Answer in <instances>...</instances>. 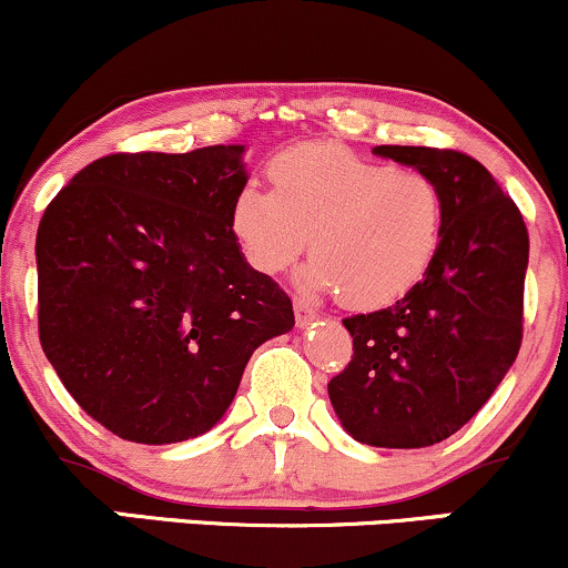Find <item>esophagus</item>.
<instances>
[{
	"instance_id": "34e87169",
	"label": "esophagus",
	"mask_w": 568,
	"mask_h": 568,
	"mask_svg": "<svg viewBox=\"0 0 568 568\" xmlns=\"http://www.w3.org/2000/svg\"><path fill=\"white\" fill-rule=\"evenodd\" d=\"M293 312H296V325L298 328H306L310 323L317 321V312L312 310L304 298H293Z\"/></svg>"
}]
</instances>
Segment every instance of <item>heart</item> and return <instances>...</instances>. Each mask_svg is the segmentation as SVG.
Instances as JSON below:
<instances>
[{
	"mask_svg": "<svg viewBox=\"0 0 568 568\" xmlns=\"http://www.w3.org/2000/svg\"><path fill=\"white\" fill-rule=\"evenodd\" d=\"M230 202V234L251 270L280 275L310 243L302 283L355 310L408 296L438 258L446 200L427 173L361 158L338 143H298Z\"/></svg>",
	"mask_w": 568,
	"mask_h": 568,
	"instance_id": "1",
	"label": "heart"
}]
</instances>
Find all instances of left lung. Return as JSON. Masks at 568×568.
Masks as SVG:
<instances>
[{"instance_id":"left-lung-1","label":"left lung","mask_w":568,"mask_h":568,"mask_svg":"<svg viewBox=\"0 0 568 568\" xmlns=\"http://www.w3.org/2000/svg\"><path fill=\"white\" fill-rule=\"evenodd\" d=\"M374 154L440 186L446 232L438 258L408 296L344 317L352 361L328 382V397L355 440L425 448L467 425L515 363L529 232L478 160L429 146H374Z\"/></svg>"}]
</instances>
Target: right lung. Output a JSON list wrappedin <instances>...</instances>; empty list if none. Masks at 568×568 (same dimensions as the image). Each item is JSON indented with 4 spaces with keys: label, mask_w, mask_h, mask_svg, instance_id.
Returning a JSON list of instances; mask_svg holds the SVG:
<instances>
[{
    "label": "right lung",
    "mask_w": 568,
    "mask_h": 568,
    "mask_svg": "<svg viewBox=\"0 0 568 568\" xmlns=\"http://www.w3.org/2000/svg\"><path fill=\"white\" fill-rule=\"evenodd\" d=\"M245 146L109 154L55 194L37 232L39 342L71 397L146 446L207 433L293 306L230 234Z\"/></svg>",
    "instance_id": "obj_1"
}]
</instances>
